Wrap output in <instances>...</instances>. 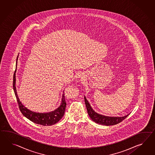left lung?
Returning <instances> with one entry per match:
<instances>
[{"label":"left lung","instance_id":"8db88e82","mask_svg":"<svg viewBox=\"0 0 155 155\" xmlns=\"http://www.w3.org/2000/svg\"><path fill=\"white\" fill-rule=\"evenodd\" d=\"M84 102H85L86 106L87 107V113L90 118L94 122L100 124L107 125V126L117 124L118 123H120L121 121L124 120L129 115V114H128L127 115H125L123 117H106V116L102 115L96 113L94 110L92 109L91 105H90L89 102L87 101V99L85 97H84Z\"/></svg>","mask_w":155,"mask_h":155}]
</instances>
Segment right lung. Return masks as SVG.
<instances>
[{"mask_svg": "<svg viewBox=\"0 0 155 155\" xmlns=\"http://www.w3.org/2000/svg\"><path fill=\"white\" fill-rule=\"evenodd\" d=\"M17 63H16V68H17ZM13 75V87L15 92V94L17 98V101L18 104L19 110L23 115L27 117L30 120L38 124L42 125L44 126L46 125H51L55 124L58 123L59 121L61 120L63 117L65 113V110L67 105V103L65 102V96L64 94L62 96V100L61 105L58 109L55 110L54 111L47 113H35L34 111H32L30 110L27 109L25 106L23 105L19 101V98L18 97V95L16 91L15 88V72L16 69Z\"/></svg>", "mask_w": 155, "mask_h": 155, "instance_id": "obj_1", "label": "right lung"}]
</instances>
